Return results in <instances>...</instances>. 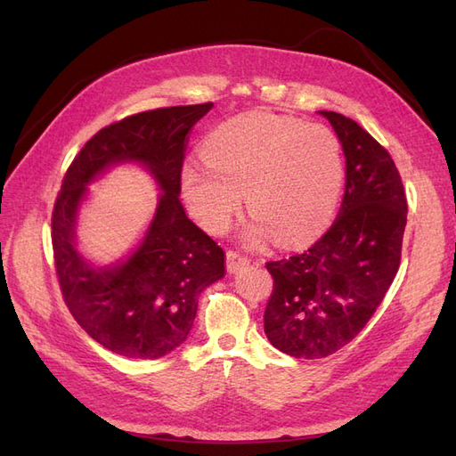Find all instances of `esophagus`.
Instances as JSON below:
<instances>
[{
	"label": "esophagus",
	"instance_id": "esophagus-1",
	"mask_svg": "<svg viewBox=\"0 0 456 456\" xmlns=\"http://www.w3.org/2000/svg\"><path fill=\"white\" fill-rule=\"evenodd\" d=\"M247 265H249V258H247V256H241L236 251H228L226 253V268H228L230 273H236L238 270H241Z\"/></svg>",
	"mask_w": 456,
	"mask_h": 456
}]
</instances>
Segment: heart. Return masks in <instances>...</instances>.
Returning a JSON list of instances; mask_svg holds the SVG:
<instances>
[{
  "instance_id": "obj_1",
  "label": "heart",
  "mask_w": 456,
  "mask_h": 456,
  "mask_svg": "<svg viewBox=\"0 0 456 456\" xmlns=\"http://www.w3.org/2000/svg\"><path fill=\"white\" fill-rule=\"evenodd\" d=\"M205 163L188 161L181 190L190 215L209 233H223L245 198L253 215L247 243L273 236L281 245L308 240L333 211L342 186L335 133L265 112L232 118L201 146Z\"/></svg>"
}]
</instances>
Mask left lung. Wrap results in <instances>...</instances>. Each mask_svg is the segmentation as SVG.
<instances>
[{
    "label": "left lung",
    "instance_id": "left-lung-1",
    "mask_svg": "<svg viewBox=\"0 0 456 456\" xmlns=\"http://www.w3.org/2000/svg\"><path fill=\"white\" fill-rule=\"evenodd\" d=\"M346 158L338 216L308 251L268 262L273 293L265 312L272 346L320 360L360 333L388 291L402 256L407 200L395 163L357 123L320 110Z\"/></svg>",
    "mask_w": 456,
    "mask_h": 456
}]
</instances>
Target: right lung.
<instances>
[{"instance_id": "obj_1", "label": "right lung", "mask_w": 456, "mask_h": 456, "mask_svg": "<svg viewBox=\"0 0 456 456\" xmlns=\"http://www.w3.org/2000/svg\"><path fill=\"white\" fill-rule=\"evenodd\" d=\"M213 102L150 110L96 133L68 167L53 211V251L74 320L110 352L158 360L188 338L198 298L223 280L224 251L188 218L181 196L186 134ZM136 164L160 190L143 238L99 265L78 249V215L88 186L110 168Z\"/></svg>"}]
</instances>
